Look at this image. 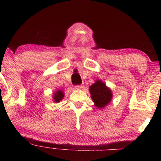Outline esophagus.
Returning a JSON list of instances; mask_svg holds the SVG:
<instances>
[{"label":"esophagus","mask_w":161,"mask_h":161,"mask_svg":"<svg viewBox=\"0 0 161 161\" xmlns=\"http://www.w3.org/2000/svg\"><path fill=\"white\" fill-rule=\"evenodd\" d=\"M83 87H84V86L83 85H76L75 86V88L76 89H83Z\"/></svg>","instance_id":"1"}]
</instances>
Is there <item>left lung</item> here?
Instances as JSON below:
<instances>
[{
  "label": "left lung",
  "instance_id": "1",
  "mask_svg": "<svg viewBox=\"0 0 161 161\" xmlns=\"http://www.w3.org/2000/svg\"><path fill=\"white\" fill-rule=\"evenodd\" d=\"M89 88L92 100L98 108H102L111 102L112 98L111 89L101 80H97Z\"/></svg>",
  "mask_w": 161,
  "mask_h": 161
}]
</instances>
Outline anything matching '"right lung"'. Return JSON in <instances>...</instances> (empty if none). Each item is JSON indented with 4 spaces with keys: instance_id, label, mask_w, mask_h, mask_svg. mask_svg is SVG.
Here are the masks:
<instances>
[{
    "instance_id": "1",
    "label": "right lung",
    "mask_w": 161,
    "mask_h": 161,
    "mask_svg": "<svg viewBox=\"0 0 161 161\" xmlns=\"http://www.w3.org/2000/svg\"><path fill=\"white\" fill-rule=\"evenodd\" d=\"M63 97H64V93L62 91H61V90H58V91L55 93L53 96L54 101L56 103L60 102V101L63 99Z\"/></svg>"
}]
</instances>
